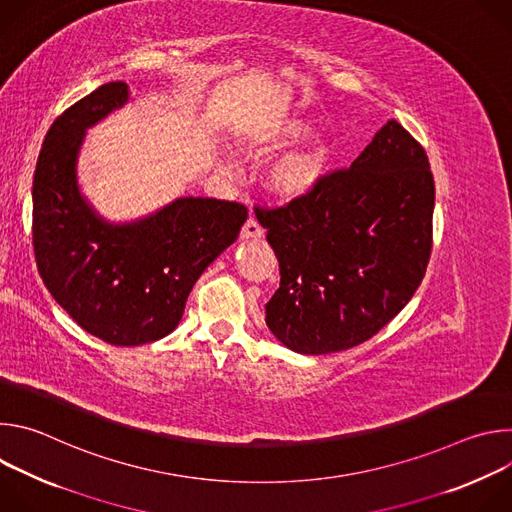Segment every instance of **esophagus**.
Returning a JSON list of instances; mask_svg holds the SVG:
<instances>
[{
  "label": "esophagus",
  "mask_w": 512,
  "mask_h": 512,
  "mask_svg": "<svg viewBox=\"0 0 512 512\" xmlns=\"http://www.w3.org/2000/svg\"><path fill=\"white\" fill-rule=\"evenodd\" d=\"M261 237H263L261 225L255 221V218H247V223L241 229V239L249 241V239H261Z\"/></svg>",
  "instance_id": "obj_1"
}]
</instances>
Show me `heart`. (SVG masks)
I'll return each mask as SVG.
<instances>
[{
	"instance_id": "heart-1",
	"label": "heart",
	"mask_w": 512,
	"mask_h": 512,
	"mask_svg": "<svg viewBox=\"0 0 512 512\" xmlns=\"http://www.w3.org/2000/svg\"><path fill=\"white\" fill-rule=\"evenodd\" d=\"M312 131H314L312 121L300 115H294V117H285L277 121L275 125H271L267 131L259 135L247 137L245 143L251 150L273 152V150L285 148V145L294 141L306 139ZM332 156H334L332 141L326 137H314L306 145H302V148L275 160L265 174V184L281 200L308 198L328 178ZM223 170H227L225 164H223Z\"/></svg>"
}]
</instances>
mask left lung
I'll use <instances>...</instances> for the list:
<instances>
[{
	"mask_svg": "<svg viewBox=\"0 0 512 512\" xmlns=\"http://www.w3.org/2000/svg\"><path fill=\"white\" fill-rule=\"evenodd\" d=\"M433 176L421 145L389 119L348 170L283 208H255L279 261L271 334L300 354L348 350L391 322L431 253Z\"/></svg>",
	"mask_w": 512,
	"mask_h": 512,
	"instance_id": "8db88e82",
	"label": "left lung"
}]
</instances>
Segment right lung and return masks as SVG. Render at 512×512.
<instances>
[{
	"label": "right lung",
	"mask_w": 512,
	"mask_h": 512,
	"mask_svg": "<svg viewBox=\"0 0 512 512\" xmlns=\"http://www.w3.org/2000/svg\"><path fill=\"white\" fill-rule=\"evenodd\" d=\"M129 99V85L111 81L66 109L44 137L32 186L44 285L83 330L113 346L176 330L196 279L247 221L243 204L202 196H180L133 221H107L83 194L79 156L87 131Z\"/></svg>",
	"instance_id": "right-lung-1"
}]
</instances>
